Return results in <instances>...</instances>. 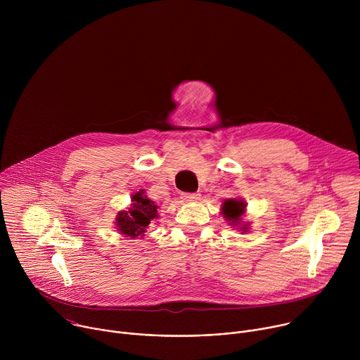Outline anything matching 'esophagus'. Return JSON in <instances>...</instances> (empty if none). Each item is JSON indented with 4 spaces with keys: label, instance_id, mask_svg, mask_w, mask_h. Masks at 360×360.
<instances>
[{
    "label": "esophagus",
    "instance_id": "34e87169",
    "mask_svg": "<svg viewBox=\"0 0 360 360\" xmlns=\"http://www.w3.org/2000/svg\"><path fill=\"white\" fill-rule=\"evenodd\" d=\"M182 199H184L185 202H198V200L200 199V195H199V193H185V195L182 196Z\"/></svg>",
    "mask_w": 360,
    "mask_h": 360
}]
</instances>
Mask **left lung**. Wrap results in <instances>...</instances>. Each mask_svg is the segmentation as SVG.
<instances>
[{"instance_id": "obj_1", "label": "left lung", "mask_w": 360, "mask_h": 360, "mask_svg": "<svg viewBox=\"0 0 360 360\" xmlns=\"http://www.w3.org/2000/svg\"><path fill=\"white\" fill-rule=\"evenodd\" d=\"M221 212L231 226L239 229L242 233L249 231V222L242 221L243 214H246V202L243 199L231 198L224 200Z\"/></svg>"}]
</instances>
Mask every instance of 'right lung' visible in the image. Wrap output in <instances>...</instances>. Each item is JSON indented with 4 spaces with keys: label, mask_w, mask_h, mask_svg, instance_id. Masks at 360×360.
Listing matches in <instances>:
<instances>
[{
    "label": "right lung",
    "mask_w": 360,
    "mask_h": 360,
    "mask_svg": "<svg viewBox=\"0 0 360 360\" xmlns=\"http://www.w3.org/2000/svg\"><path fill=\"white\" fill-rule=\"evenodd\" d=\"M158 211V203L146 196L145 189H139L138 192L132 193L129 208L122 210L117 214L114 228L125 238H143L149 224L153 219L160 218Z\"/></svg>",
    "instance_id": "obj_1"
}]
</instances>
